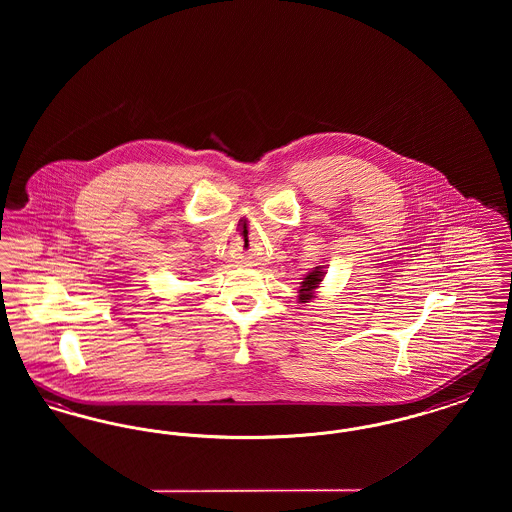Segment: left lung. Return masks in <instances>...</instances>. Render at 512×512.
<instances>
[{
	"label": "left lung",
	"instance_id": "obj_1",
	"mask_svg": "<svg viewBox=\"0 0 512 512\" xmlns=\"http://www.w3.org/2000/svg\"><path fill=\"white\" fill-rule=\"evenodd\" d=\"M322 278H324V272H322V268L315 267V270H311L305 278H303V282H301V286H299V301L301 303H307V299H311L313 297V293L318 288V284L322 282Z\"/></svg>",
	"mask_w": 512,
	"mask_h": 512
}]
</instances>
